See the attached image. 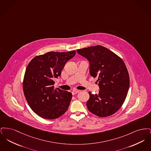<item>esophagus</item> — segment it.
I'll use <instances>...</instances> for the list:
<instances>
[{
  "label": "esophagus",
  "mask_w": 151,
  "mask_h": 151,
  "mask_svg": "<svg viewBox=\"0 0 151 151\" xmlns=\"http://www.w3.org/2000/svg\"><path fill=\"white\" fill-rule=\"evenodd\" d=\"M79 91H78V90H75V91H73L72 92V94L73 95H75V94L78 93H79Z\"/></svg>",
  "instance_id": "obj_1"
}]
</instances>
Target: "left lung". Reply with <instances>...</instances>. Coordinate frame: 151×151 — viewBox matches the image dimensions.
<instances>
[{
    "label": "left lung",
    "mask_w": 151,
    "mask_h": 151,
    "mask_svg": "<svg viewBox=\"0 0 151 151\" xmlns=\"http://www.w3.org/2000/svg\"><path fill=\"white\" fill-rule=\"evenodd\" d=\"M89 62V73L97 78L100 91L91 93L86 102L88 110L100 117L115 113L122 106L129 89V74L122 59L100 45L77 50Z\"/></svg>",
    "instance_id": "left-lung-1"
}]
</instances>
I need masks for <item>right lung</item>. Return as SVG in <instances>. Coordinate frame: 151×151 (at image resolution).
I'll use <instances>...</instances> for the list:
<instances>
[{
    "mask_svg": "<svg viewBox=\"0 0 151 151\" xmlns=\"http://www.w3.org/2000/svg\"><path fill=\"white\" fill-rule=\"evenodd\" d=\"M75 54V50L48 52L32 59L26 68L22 85L25 97L32 110L44 119L58 118L68 109L72 93L55 89L54 80Z\"/></svg>",
    "mask_w": 151,
    "mask_h": 151,
    "instance_id": "add662e5",
    "label": "right lung"
}]
</instances>
